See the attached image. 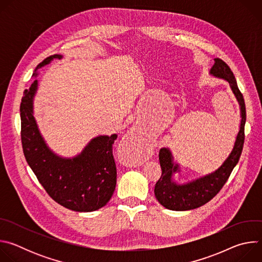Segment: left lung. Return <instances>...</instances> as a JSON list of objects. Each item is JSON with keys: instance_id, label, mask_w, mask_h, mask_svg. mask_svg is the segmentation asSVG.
<instances>
[{"instance_id": "1", "label": "left lung", "mask_w": 262, "mask_h": 262, "mask_svg": "<svg viewBox=\"0 0 262 262\" xmlns=\"http://www.w3.org/2000/svg\"><path fill=\"white\" fill-rule=\"evenodd\" d=\"M211 76L224 79L230 85L239 106H241V125L237 133L232 151L224 163L212 173L197 178L191 182L178 184L173 180V174L179 172L178 164L173 163V157L169 148H162L159 154V160L162 168V176L155 186V195L158 201L170 210H191L200 207L210 201L223 188L229 178L233 168L239 161L245 142L246 124V105L244 96L241 93L235 77L230 67L223 60L215 58L214 64L210 68Z\"/></svg>"}]
</instances>
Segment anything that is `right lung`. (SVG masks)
<instances>
[{"label": "right lung", "mask_w": 262, "mask_h": 262, "mask_svg": "<svg viewBox=\"0 0 262 262\" xmlns=\"http://www.w3.org/2000/svg\"><path fill=\"white\" fill-rule=\"evenodd\" d=\"M53 55L37 65V69L61 59ZM38 88L35 80L26 89L20 102L21 144L28 165L47 193L60 205L81 212L94 211L104 206L113 195L117 171L113 144L117 135L93 138L83 151L72 159L59 157L47 145L33 116V100Z\"/></svg>", "instance_id": "right-lung-1"}]
</instances>
